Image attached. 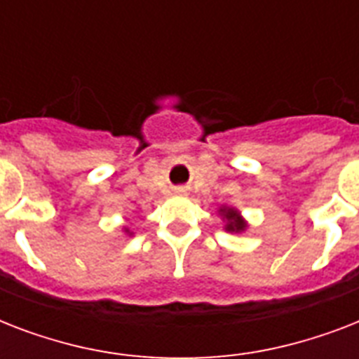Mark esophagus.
<instances>
[{
	"mask_svg": "<svg viewBox=\"0 0 359 359\" xmlns=\"http://www.w3.org/2000/svg\"><path fill=\"white\" fill-rule=\"evenodd\" d=\"M177 191H179V194H182V191H184V188H177Z\"/></svg>",
	"mask_w": 359,
	"mask_h": 359,
	"instance_id": "esophagus-1",
	"label": "esophagus"
}]
</instances>
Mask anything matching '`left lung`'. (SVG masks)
<instances>
[{
	"instance_id": "1",
	"label": "left lung",
	"mask_w": 359,
	"mask_h": 359,
	"mask_svg": "<svg viewBox=\"0 0 359 359\" xmlns=\"http://www.w3.org/2000/svg\"><path fill=\"white\" fill-rule=\"evenodd\" d=\"M219 214H222V218L225 219V231H227V233H242V231H245V227H248L244 218L240 216V212L236 208L222 207L219 208Z\"/></svg>"
}]
</instances>
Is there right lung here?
Wrapping results in <instances>:
<instances>
[{"label":"right lung","instance_id":"add662e5","mask_svg":"<svg viewBox=\"0 0 359 359\" xmlns=\"http://www.w3.org/2000/svg\"><path fill=\"white\" fill-rule=\"evenodd\" d=\"M124 233H128V235H132V233H130V231H128V229H124Z\"/></svg>","mask_w":359,"mask_h":359}]
</instances>
